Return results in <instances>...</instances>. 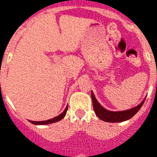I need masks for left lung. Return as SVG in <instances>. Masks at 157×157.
Returning a JSON list of instances; mask_svg holds the SVG:
<instances>
[{
	"label": "left lung",
	"mask_w": 157,
	"mask_h": 157,
	"mask_svg": "<svg viewBox=\"0 0 157 157\" xmlns=\"http://www.w3.org/2000/svg\"><path fill=\"white\" fill-rule=\"evenodd\" d=\"M92 95V104H93V109H94V112H95L96 115L98 116L100 119H102V121L109 122V123H119V122L126 121L129 118H131L133 116L137 113L139 110L143 105V103L145 102V98L143 99L138 106H136L133 109H128V110H124V111H109L108 109H104L95 98L94 93L91 92Z\"/></svg>",
	"instance_id": "obj_1"
}]
</instances>
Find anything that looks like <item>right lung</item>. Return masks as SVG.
Returning a JSON list of instances; mask_svg holds the SVG:
<instances>
[{
	"label": "right lung",
	"instance_id": "1",
	"mask_svg": "<svg viewBox=\"0 0 157 157\" xmlns=\"http://www.w3.org/2000/svg\"><path fill=\"white\" fill-rule=\"evenodd\" d=\"M67 109H68V106L65 108V109L64 110V112L61 113L59 115H58L57 117H55V118H51V119H48V120H45V121H30V123H32L33 124L36 125H44V124H52V123H55V122H58L59 120H61L62 118H64L66 114V112H67Z\"/></svg>",
	"mask_w": 157,
	"mask_h": 157
}]
</instances>
